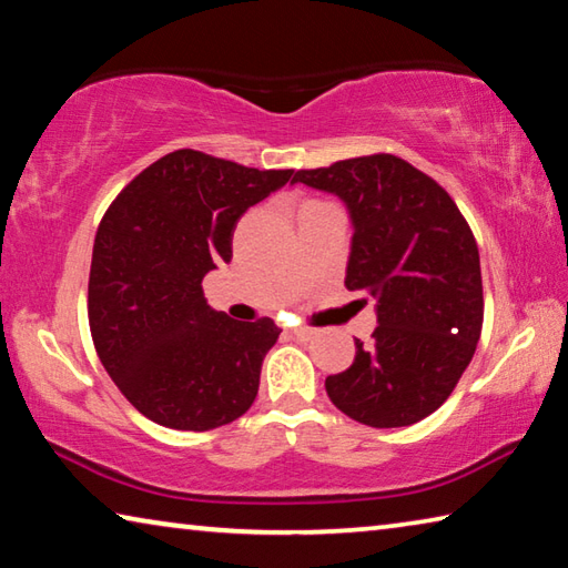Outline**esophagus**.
<instances>
[{
	"mask_svg": "<svg viewBox=\"0 0 568 568\" xmlns=\"http://www.w3.org/2000/svg\"><path fill=\"white\" fill-rule=\"evenodd\" d=\"M297 341H311L313 335H315V331L313 328H303V325H297V328H293L291 331Z\"/></svg>",
	"mask_w": 568,
	"mask_h": 568,
	"instance_id": "esophagus-1",
	"label": "esophagus"
}]
</instances>
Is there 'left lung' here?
<instances>
[{"instance_id":"left-lung-1","label":"left lung","mask_w":568,"mask_h":568,"mask_svg":"<svg viewBox=\"0 0 568 568\" xmlns=\"http://www.w3.org/2000/svg\"><path fill=\"white\" fill-rule=\"evenodd\" d=\"M338 195L353 220L345 287L376 297L371 345L325 378L333 406L373 428L418 423L444 406L484 325L478 245L434 178L388 152L297 170Z\"/></svg>"}]
</instances>
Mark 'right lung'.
<instances>
[{
	"label": "right lung",
	"mask_w": 568,
	"mask_h": 568,
	"mask_svg": "<svg viewBox=\"0 0 568 568\" xmlns=\"http://www.w3.org/2000/svg\"><path fill=\"white\" fill-rule=\"evenodd\" d=\"M291 175L175 150L112 200L92 247L90 331L104 371L145 418L213 430L253 406L281 328L213 311L203 277L230 263L245 210Z\"/></svg>",
	"instance_id": "obj_1"
}]
</instances>
